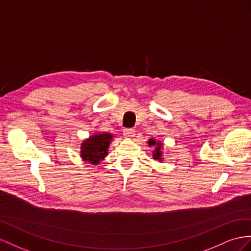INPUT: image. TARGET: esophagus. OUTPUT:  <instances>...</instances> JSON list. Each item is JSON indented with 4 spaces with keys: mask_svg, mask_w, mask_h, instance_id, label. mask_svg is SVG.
<instances>
[{
    "mask_svg": "<svg viewBox=\"0 0 251 251\" xmlns=\"http://www.w3.org/2000/svg\"><path fill=\"white\" fill-rule=\"evenodd\" d=\"M123 133H124L125 138H127V139H132V138L134 137V134H136V130L132 129V128H125Z\"/></svg>",
    "mask_w": 251,
    "mask_h": 251,
    "instance_id": "34e87169",
    "label": "esophagus"
}]
</instances>
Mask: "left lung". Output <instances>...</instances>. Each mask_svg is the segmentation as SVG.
Wrapping results in <instances>:
<instances>
[{
	"instance_id": "8db88e82",
	"label": "left lung",
	"mask_w": 251,
	"mask_h": 251,
	"mask_svg": "<svg viewBox=\"0 0 251 251\" xmlns=\"http://www.w3.org/2000/svg\"><path fill=\"white\" fill-rule=\"evenodd\" d=\"M150 146H155V151H152V158L155 160H159V161H162V150H163V144L160 141H156V139H150L149 141Z\"/></svg>"
}]
</instances>
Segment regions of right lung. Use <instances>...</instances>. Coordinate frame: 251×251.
Here are the masks:
<instances>
[{
	"label": "right lung",
	"mask_w": 251,
	"mask_h": 251,
	"mask_svg": "<svg viewBox=\"0 0 251 251\" xmlns=\"http://www.w3.org/2000/svg\"><path fill=\"white\" fill-rule=\"evenodd\" d=\"M112 139V133L100 132L83 140L80 146L81 159L91 164H99L108 155V149Z\"/></svg>",
	"instance_id": "add662e5"
}]
</instances>
